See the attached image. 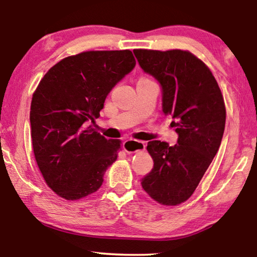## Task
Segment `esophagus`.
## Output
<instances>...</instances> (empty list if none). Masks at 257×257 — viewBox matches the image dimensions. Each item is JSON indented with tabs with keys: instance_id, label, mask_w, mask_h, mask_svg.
<instances>
[{
	"instance_id": "obj_1",
	"label": "esophagus",
	"mask_w": 257,
	"mask_h": 257,
	"mask_svg": "<svg viewBox=\"0 0 257 257\" xmlns=\"http://www.w3.org/2000/svg\"><path fill=\"white\" fill-rule=\"evenodd\" d=\"M122 147L128 154H133V153H136V152H139V151H144L146 145L144 142L135 141V139H128V141L123 142Z\"/></svg>"
}]
</instances>
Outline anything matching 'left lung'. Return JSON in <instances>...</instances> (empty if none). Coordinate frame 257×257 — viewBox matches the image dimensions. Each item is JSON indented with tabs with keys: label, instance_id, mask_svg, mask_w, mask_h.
Listing matches in <instances>:
<instances>
[{
	"label": "left lung",
	"instance_id": "left-lung-1",
	"mask_svg": "<svg viewBox=\"0 0 257 257\" xmlns=\"http://www.w3.org/2000/svg\"><path fill=\"white\" fill-rule=\"evenodd\" d=\"M139 66L162 87V110L171 115L178 142L152 141L154 161L142 187L162 205L187 201L210 167L222 141L225 106L214 76L188 51L134 50Z\"/></svg>",
	"mask_w": 257,
	"mask_h": 257
}]
</instances>
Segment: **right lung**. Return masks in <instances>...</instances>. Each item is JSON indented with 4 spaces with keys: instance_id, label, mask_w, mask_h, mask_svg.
<instances>
[{
    "instance_id": "add662e5",
    "label": "right lung",
    "mask_w": 257,
    "mask_h": 257,
    "mask_svg": "<svg viewBox=\"0 0 257 257\" xmlns=\"http://www.w3.org/2000/svg\"><path fill=\"white\" fill-rule=\"evenodd\" d=\"M135 66L129 50L82 52L61 60L38 84L30 105L34 155L60 197L75 201L95 193L118 158L119 139H106L89 122Z\"/></svg>"
}]
</instances>
